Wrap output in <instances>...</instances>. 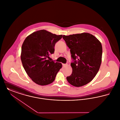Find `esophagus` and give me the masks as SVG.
<instances>
[{"label":"esophagus","mask_w":120,"mask_h":120,"mask_svg":"<svg viewBox=\"0 0 120 120\" xmlns=\"http://www.w3.org/2000/svg\"><path fill=\"white\" fill-rule=\"evenodd\" d=\"M63 66L64 67H66V66H68V64H63Z\"/></svg>","instance_id":"34e87169"}]
</instances>
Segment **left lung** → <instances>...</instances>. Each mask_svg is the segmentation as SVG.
<instances>
[{"label":"left lung","instance_id":"left-lung-1","mask_svg":"<svg viewBox=\"0 0 120 120\" xmlns=\"http://www.w3.org/2000/svg\"><path fill=\"white\" fill-rule=\"evenodd\" d=\"M70 49L73 62L72 73L67 79L70 84L80 87L91 82L98 71L102 58V45L94 36L87 33L63 36Z\"/></svg>","mask_w":120,"mask_h":120}]
</instances>
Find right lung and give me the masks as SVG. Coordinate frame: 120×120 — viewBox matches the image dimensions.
Listing matches in <instances>:
<instances>
[{"instance_id": "obj_1", "label": "right lung", "mask_w": 120, "mask_h": 120, "mask_svg": "<svg viewBox=\"0 0 120 120\" xmlns=\"http://www.w3.org/2000/svg\"><path fill=\"white\" fill-rule=\"evenodd\" d=\"M62 37L40 30L33 33L24 40L22 46V63L28 76L36 84H51L62 68L61 63L50 61L48 59L54 52L55 43Z\"/></svg>"}]
</instances>
